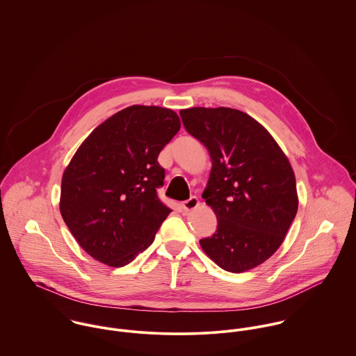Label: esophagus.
Listing matches in <instances>:
<instances>
[{"label": "esophagus", "mask_w": 356, "mask_h": 356, "mask_svg": "<svg viewBox=\"0 0 356 356\" xmlns=\"http://www.w3.org/2000/svg\"><path fill=\"white\" fill-rule=\"evenodd\" d=\"M197 204H199V199L197 197H191L186 202H183V209H184V211H191L197 207Z\"/></svg>", "instance_id": "obj_1"}]
</instances>
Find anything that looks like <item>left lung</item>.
I'll use <instances>...</instances> for the list:
<instances>
[{
  "instance_id": "left-lung-1",
  "label": "left lung",
  "mask_w": 356,
  "mask_h": 356,
  "mask_svg": "<svg viewBox=\"0 0 356 356\" xmlns=\"http://www.w3.org/2000/svg\"><path fill=\"white\" fill-rule=\"evenodd\" d=\"M180 116L211 159L202 197L216 213L217 231L199 240L200 247L227 272L257 268L278 250L298 211L289 161L268 129L244 112L191 108Z\"/></svg>"
}]
</instances>
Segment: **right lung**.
Segmentation results:
<instances>
[{"label":"right lung","instance_id":"1","mask_svg":"<svg viewBox=\"0 0 356 356\" xmlns=\"http://www.w3.org/2000/svg\"><path fill=\"white\" fill-rule=\"evenodd\" d=\"M180 129L159 106H128L80 145L61 180L60 211L80 247L121 268L153 241L172 211L157 195L165 169L159 154Z\"/></svg>","mask_w":356,"mask_h":356}]
</instances>
